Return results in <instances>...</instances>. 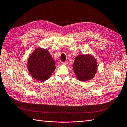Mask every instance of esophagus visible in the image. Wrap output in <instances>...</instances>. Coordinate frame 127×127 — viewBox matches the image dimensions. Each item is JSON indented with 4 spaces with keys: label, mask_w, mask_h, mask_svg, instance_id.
<instances>
[{
    "label": "esophagus",
    "mask_w": 127,
    "mask_h": 127,
    "mask_svg": "<svg viewBox=\"0 0 127 127\" xmlns=\"http://www.w3.org/2000/svg\"><path fill=\"white\" fill-rule=\"evenodd\" d=\"M61 64H63V65H67V63H66V62H61Z\"/></svg>",
    "instance_id": "obj_1"
}]
</instances>
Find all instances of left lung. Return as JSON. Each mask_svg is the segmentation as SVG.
<instances>
[{"instance_id": "left-lung-1", "label": "left lung", "mask_w": 127, "mask_h": 127, "mask_svg": "<svg viewBox=\"0 0 127 127\" xmlns=\"http://www.w3.org/2000/svg\"><path fill=\"white\" fill-rule=\"evenodd\" d=\"M73 66L78 79L84 81L94 78L97 70L96 60L90 54L79 55L77 56Z\"/></svg>"}]
</instances>
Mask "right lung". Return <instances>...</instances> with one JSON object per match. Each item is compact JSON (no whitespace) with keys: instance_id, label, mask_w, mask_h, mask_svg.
Returning a JSON list of instances; mask_svg holds the SVG:
<instances>
[{"instance_id":"obj_1","label":"right lung","mask_w":127,"mask_h":127,"mask_svg":"<svg viewBox=\"0 0 127 127\" xmlns=\"http://www.w3.org/2000/svg\"><path fill=\"white\" fill-rule=\"evenodd\" d=\"M55 62L48 51L38 48L29 56L28 61V68L36 80L43 81L51 76L55 69Z\"/></svg>"}]
</instances>
